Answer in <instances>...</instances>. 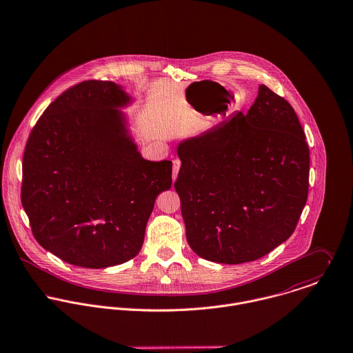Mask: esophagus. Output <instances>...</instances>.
Here are the masks:
<instances>
[{
    "label": "esophagus",
    "mask_w": 353,
    "mask_h": 353,
    "mask_svg": "<svg viewBox=\"0 0 353 353\" xmlns=\"http://www.w3.org/2000/svg\"><path fill=\"white\" fill-rule=\"evenodd\" d=\"M180 166H181V161H180V159H173V174H172L173 181H176V179H177V174H179Z\"/></svg>",
    "instance_id": "esophagus-1"
}]
</instances>
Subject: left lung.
<instances>
[{
	"mask_svg": "<svg viewBox=\"0 0 353 353\" xmlns=\"http://www.w3.org/2000/svg\"><path fill=\"white\" fill-rule=\"evenodd\" d=\"M177 154L174 188L197 256L249 263L294 233L309 194V145L294 108L268 86L246 115L180 142Z\"/></svg>",
	"mask_w": 353,
	"mask_h": 353,
	"instance_id": "8db88e82",
	"label": "left lung"
}]
</instances>
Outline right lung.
I'll use <instances>...</instances> for the list:
<instances>
[{"mask_svg":"<svg viewBox=\"0 0 353 353\" xmlns=\"http://www.w3.org/2000/svg\"><path fill=\"white\" fill-rule=\"evenodd\" d=\"M131 97L111 81L63 92L32 128L23 157L21 203L34 236L61 260L107 268L134 259L172 161H148L121 111Z\"/></svg>","mask_w":353,"mask_h":353,"instance_id":"right-lung-1","label":"right lung"}]
</instances>
